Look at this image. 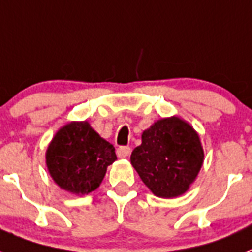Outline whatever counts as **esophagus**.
I'll return each mask as SVG.
<instances>
[{
  "label": "esophagus",
  "instance_id": "esophagus-1",
  "mask_svg": "<svg viewBox=\"0 0 252 252\" xmlns=\"http://www.w3.org/2000/svg\"><path fill=\"white\" fill-rule=\"evenodd\" d=\"M116 154L119 158H128L130 155V147L129 146H120L119 149L116 150Z\"/></svg>",
  "mask_w": 252,
  "mask_h": 252
}]
</instances>
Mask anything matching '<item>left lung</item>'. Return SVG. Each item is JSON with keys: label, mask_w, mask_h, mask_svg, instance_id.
Here are the masks:
<instances>
[{"label": "left lung", "mask_w": 252, "mask_h": 252, "mask_svg": "<svg viewBox=\"0 0 252 252\" xmlns=\"http://www.w3.org/2000/svg\"><path fill=\"white\" fill-rule=\"evenodd\" d=\"M130 162L152 193L178 197L187 191L204 162L200 137L178 116L164 118L142 133V143L133 150Z\"/></svg>", "instance_id": "8db88e82"}]
</instances>
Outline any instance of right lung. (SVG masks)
I'll list each match as a JSON object with an SVG mask.
<instances>
[{"mask_svg":"<svg viewBox=\"0 0 252 252\" xmlns=\"http://www.w3.org/2000/svg\"><path fill=\"white\" fill-rule=\"evenodd\" d=\"M115 149L88 122H71L58 130L46 151L50 175L60 188L86 194L100 187Z\"/></svg>","mask_w":252,"mask_h":252,"instance_id":"add662e5","label":"right lung"}]
</instances>
